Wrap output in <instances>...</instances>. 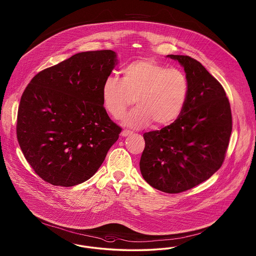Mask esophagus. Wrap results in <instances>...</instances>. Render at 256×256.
Masks as SVG:
<instances>
[{
    "label": "esophagus",
    "instance_id": "34e87169",
    "mask_svg": "<svg viewBox=\"0 0 256 256\" xmlns=\"http://www.w3.org/2000/svg\"><path fill=\"white\" fill-rule=\"evenodd\" d=\"M132 134V132H130V130H122V137H126V136H128V135H130V134Z\"/></svg>",
    "mask_w": 256,
    "mask_h": 256
}]
</instances>
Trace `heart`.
Instances as JSON below:
<instances>
[{
  "label": "heart",
  "instance_id": "b5f03b06",
  "mask_svg": "<svg viewBox=\"0 0 256 256\" xmlns=\"http://www.w3.org/2000/svg\"><path fill=\"white\" fill-rule=\"evenodd\" d=\"M122 74V80L108 76L102 86L104 106L115 119L122 117L134 100L138 106L122 119L126 126L140 128L150 121L167 126L180 116L190 91L182 71L143 58L128 63Z\"/></svg>",
  "mask_w": 256,
  "mask_h": 256
}]
</instances>
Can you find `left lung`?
I'll list each match as a JSON object with an SVG mask.
<instances>
[{
	"label": "left lung",
	"mask_w": 256,
	"mask_h": 256,
	"mask_svg": "<svg viewBox=\"0 0 256 256\" xmlns=\"http://www.w3.org/2000/svg\"><path fill=\"white\" fill-rule=\"evenodd\" d=\"M184 68L190 91L180 116L160 130L143 134L144 180L169 194L182 193L219 170L232 130L230 104L219 82L198 61L168 54Z\"/></svg>",
	"instance_id": "obj_1"
}]
</instances>
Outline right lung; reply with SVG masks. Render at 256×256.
Instances as JSON below:
<instances>
[{
  "label": "right lung",
  "instance_id": "add662e5",
  "mask_svg": "<svg viewBox=\"0 0 256 256\" xmlns=\"http://www.w3.org/2000/svg\"><path fill=\"white\" fill-rule=\"evenodd\" d=\"M111 50L82 52L37 74L24 89L17 139L45 182L70 187L89 180L122 128L104 108L102 86L117 65Z\"/></svg>",
  "mask_w": 256,
  "mask_h": 256
}]
</instances>
